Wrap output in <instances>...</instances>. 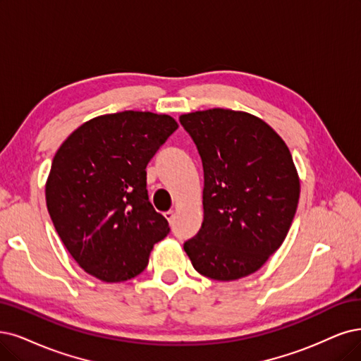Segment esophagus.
Listing matches in <instances>:
<instances>
[{
	"label": "esophagus",
	"instance_id": "esophagus-1",
	"mask_svg": "<svg viewBox=\"0 0 361 361\" xmlns=\"http://www.w3.org/2000/svg\"><path fill=\"white\" fill-rule=\"evenodd\" d=\"M164 216H165V219L169 221V223H172V220H173V217H176V212L173 211H166V212H164Z\"/></svg>",
	"mask_w": 361,
	"mask_h": 361
}]
</instances>
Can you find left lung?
<instances>
[{
  "label": "left lung",
  "instance_id": "1",
  "mask_svg": "<svg viewBox=\"0 0 361 361\" xmlns=\"http://www.w3.org/2000/svg\"><path fill=\"white\" fill-rule=\"evenodd\" d=\"M204 166V221L184 243L193 268L217 281L259 271L281 247L300 195L283 138L256 116L212 109L180 116Z\"/></svg>",
  "mask_w": 361,
  "mask_h": 361
}]
</instances>
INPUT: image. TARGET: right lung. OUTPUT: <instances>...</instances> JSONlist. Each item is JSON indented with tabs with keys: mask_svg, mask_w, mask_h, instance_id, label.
<instances>
[{
	"mask_svg": "<svg viewBox=\"0 0 361 361\" xmlns=\"http://www.w3.org/2000/svg\"><path fill=\"white\" fill-rule=\"evenodd\" d=\"M177 128L166 114H105L77 128L53 157L49 214L89 275L105 283L137 276L169 233L168 220L149 201L145 168Z\"/></svg>",
	"mask_w": 361,
	"mask_h": 361,
	"instance_id": "1",
	"label": "right lung"
}]
</instances>
